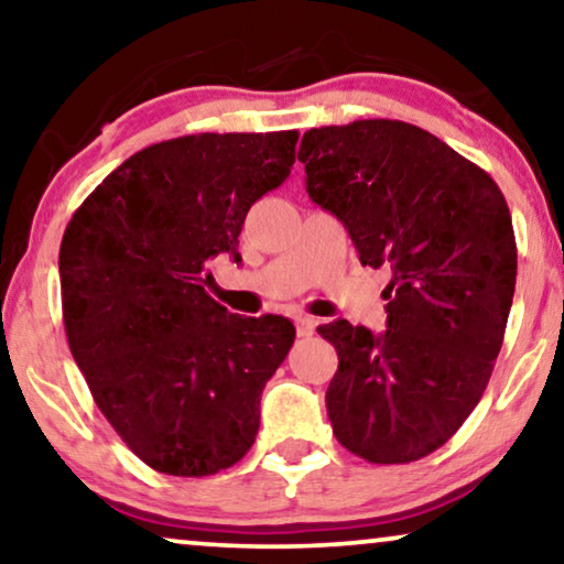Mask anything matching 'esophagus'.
Segmentation results:
<instances>
[{"label":"esophagus","mask_w":564,"mask_h":564,"mask_svg":"<svg viewBox=\"0 0 564 564\" xmlns=\"http://www.w3.org/2000/svg\"><path fill=\"white\" fill-rule=\"evenodd\" d=\"M295 328H297V336H311L315 330V321L311 318V315H297Z\"/></svg>","instance_id":"34e87169"}]
</instances>
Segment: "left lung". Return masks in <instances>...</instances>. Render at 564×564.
I'll use <instances>...</instances> for the list:
<instances>
[{
  "label": "left lung",
  "mask_w": 564,
  "mask_h": 564,
  "mask_svg": "<svg viewBox=\"0 0 564 564\" xmlns=\"http://www.w3.org/2000/svg\"><path fill=\"white\" fill-rule=\"evenodd\" d=\"M305 189L349 230L365 267H388V330L318 326L338 369L326 408L338 442L375 465L436 452L480 403L516 290V238L488 172L400 120L311 128Z\"/></svg>",
  "instance_id": "1"
}]
</instances>
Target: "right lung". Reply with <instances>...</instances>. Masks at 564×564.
<instances>
[{
	"instance_id": "obj_1",
	"label": "right lung",
	"mask_w": 564,
	"mask_h": 564,
	"mask_svg": "<svg viewBox=\"0 0 564 564\" xmlns=\"http://www.w3.org/2000/svg\"><path fill=\"white\" fill-rule=\"evenodd\" d=\"M297 130L199 133L122 161L68 220L64 326L91 398L156 473L234 467L259 431L261 390L295 341L282 315L243 318L207 295L218 253L295 164Z\"/></svg>"
}]
</instances>
